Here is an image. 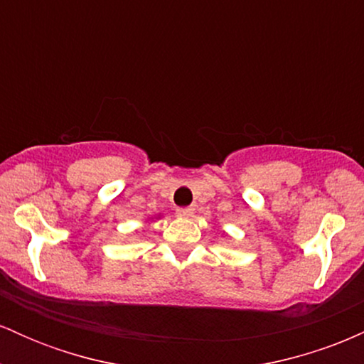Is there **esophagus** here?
Here are the masks:
<instances>
[{
  "instance_id": "1",
  "label": "esophagus",
  "mask_w": 364,
  "mask_h": 364,
  "mask_svg": "<svg viewBox=\"0 0 364 364\" xmlns=\"http://www.w3.org/2000/svg\"><path fill=\"white\" fill-rule=\"evenodd\" d=\"M176 214L179 217H191V214H193V208H191V207H179V208H176Z\"/></svg>"
}]
</instances>
